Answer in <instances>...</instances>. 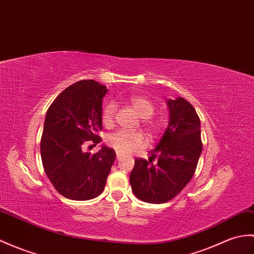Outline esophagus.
<instances>
[{
	"label": "esophagus",
	"mask_w": 254,
	"mask_h": 254,
	"mask_svg": "<svg viewBox=\"0 0 254 254\" xmlns=\"http://www.w3.org/2000/svg\"><path fill=\"white\" fill-rule=\"evenodd\" d=\"M116 156H117V159H118V160H119V159H120V158L122 157V156H121V154H119V152H118V151H117V154H116Z\"/></svg>",
	"instance_id": "34e87169"
}]
</instances>
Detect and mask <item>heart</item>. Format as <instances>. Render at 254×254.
Returning <instances> with one entry per match:
<instances>
[{
  "mask_svg": "<svg viewBox=\"0 0 254 254\" xmlns=\"http://www.w3.org/2000/svg\"><path fill=\"white\" fill-rule=\"evenodd\" d=\"M128 102L141 118V127L146 129L149 137L151 139L157 138L161 132L162 126L160 121L152 117L156 109L154 102L148 97L140 95L131 96L128 98ZM115 116L116 105L111 102L105 104L102 109V122L106 127L114 126ZM106 143L121 154H132V152L145 148L148 145V139L141 132H127L120 129L108 135Z\"/></svg>",
  "mask_w": 254,
  "mask_h": 254,
  "instance_id": "1",
  "label": "heart"
}]
</instances>
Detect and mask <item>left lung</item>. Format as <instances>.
Wrapping results in <instances>:
<instances>
[{"instance_id": "1", "label": "left lung", "mask_w": 254, "mask_h": 254, "mask_svg": "<svg viewBox=\"0 0 254 254\" xmlns=\"http://www.w3.org/2000/svg\"><path fill=\"white\" fill-rule=\"evenodd\" d=\"M169 126L148 160L135 159L129 174L132 190L141 201L164 203L190 182L202 151L200 119L186 99H169Z\"/></svg>"}]
</instances>
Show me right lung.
<instances>
[{"instance_id":"add662e5","label":"right lung","mask_w":254,"mask_h":254,"mask_svg":"<svg viewBox=\"0 0 254 254\" xmlns=\"http://www.w3.org/2000/svg\"><path fill=\"white\" fill-rule=\"evenodd\" d=\"M94 80H81L58 95L45 116L41 158L44 172L55 190L71 200H90L103 192L116 159L113 148L103 146L94 155L83 152L85 143L102 137V104L107 93Z\"/></svg>"}]
</instances>
